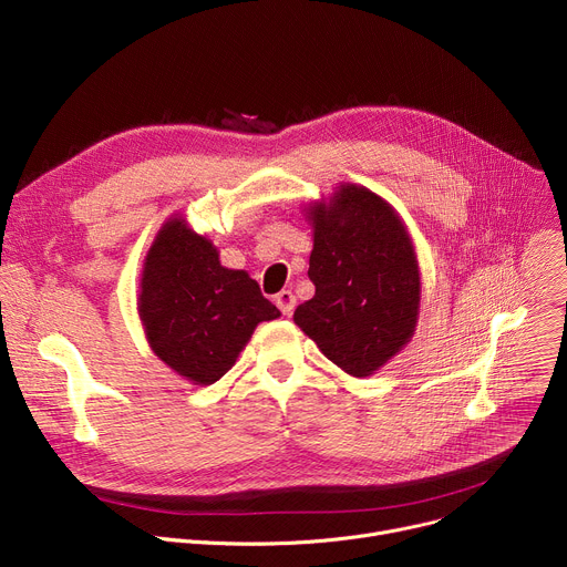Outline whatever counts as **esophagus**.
<instances>
[{"mask_svg":"<svg viewBox=\"0 0 567 567\" xmlns=\"http://www.w3.org/2000/svg\"><path fill=\"white\" fill-rule=\"evenodd\" d=\"M276 305H278V310H280L285 317H289V315L293 312L296 296H293L289 289H282L280 293H276Z\"/></svg>","mask_w":567,"mask_h":567,"instance_id":"esophagus-1","label":"esophagus"}]
</instances>
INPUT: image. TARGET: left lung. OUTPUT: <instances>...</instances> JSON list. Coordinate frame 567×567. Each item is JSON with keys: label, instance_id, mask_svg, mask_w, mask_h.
Here are the masks:
<instances>
[{"label": "left lung", "instance_id": "1", "mask_svg": "<svg viewBox=\"0 0 567 567\" xmlns=\"http://www.w3.org/2000/svg\"><path fill=\"white\" fill-rule=\"evenodd\" d=\"M312 226V300L296 307L293 323L352 378H369L416 332L421 269L411 235L364 185L341 183L330 200L305 208Z\"/></svg>", "mask_w": 567, "mask_h": 567}]
</instances>
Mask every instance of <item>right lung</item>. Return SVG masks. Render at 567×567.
<instances>
[{
	"instance_id": "add662e5",
	"label": "right lung",
	"mask_w": 567,
	"mask_h": 567,
	"mask_svg": "<svg viewBox=\"0 0 567 567\" xmlns=\"http://www.w3.org/2000/svg\"><path fill=\"white\" fill-rule=\"evenodd\" d=\"M137 315L151 350L183 380L208 386L237 362L257 323L280 310L241 269H226L217 246L169 217L146 250Z\"/></svg>"
}]
</instances>
